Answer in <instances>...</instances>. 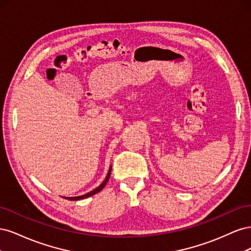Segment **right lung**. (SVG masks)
I'll return each mask as SVG.
<instances>
[{"instance_id": "obj_1", "label": "right lung", "mask_w": 251, "mask_h": 251, "mask_svg": "<svg viewBox=\"0 0 251 251\" xmlns=\"http://www.w3.org/2000/svg\"><path fill=\"white\" fill-rule=\"evenodd\" d=\"M111 170H112V166H110L109 172H108V175H107V177H105L104 181L102 182V183H101L100 186L96 187L95 189H93V191H91L90 193H87V194H85V195H82V196H78V197H63V198H65V199H68V200H71V201H77V200H81V199H86V198H88V197H91V196H93V195H95V194H97V193H100V192L101 191V189H102V188L105 186V184H107L108 180L110 179Z\"/></svg>"}]
</instances>
